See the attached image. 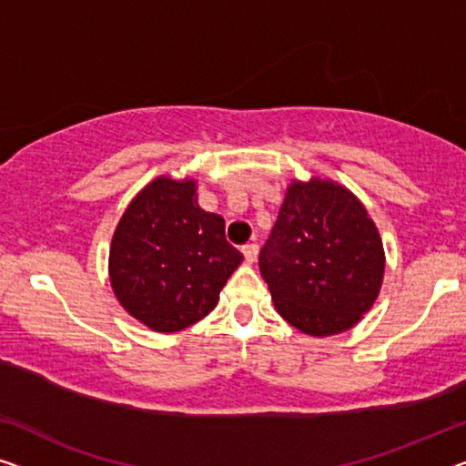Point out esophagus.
Segmentation results:
<instances>
[{"label":"esophagus","mask_w":466,"mask_h":466,"mask_svg":"<svg viewBox=\"0 0 466 466\" xmlns=\"http://www.w3.org/2000/svg\"><path fill=\"white\" fill-rule=\"evenodd\" d=\"M242 255H245V259L248 261V263H253L255 259H257V255H259V245H245L242 247Z\"/></svg>","instance_id":"34e87169"}]
</instances>
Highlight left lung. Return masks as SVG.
<instances>
[{"mask_svg": "<svg viewBox=\"0 0 466 466\" xmlns=\"http://www.w3.org/2000/svg\"><path fill=\"white\" fill-rule=\"evenodd\" d=\"M284 320L305 335L351 329L377 299L383 242L362 203L332 182H295L259 253Z\"/></svg>", "mask_w": 466, "mask_h": 466, "instance_id": "1", "label": "left lung"}]
</instances>
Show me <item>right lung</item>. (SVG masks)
<instances>
[{"mask_svg": "<svg viewBox=\"0 0 466 466\" xmlns=\"http://www.w3.org/2000/svg\"><path fill=\"white\" fill-rule=\"evenodd\" d=\"M242 253L226 240V221L197 203L192 179L158 177L131 200L110 247L116 299L158 332L203 320Z\"/></svg>", "mask_w": 466, "mask_h": 466, "instance_id": "obj_1", "label": "right lung"}]
</instances>
